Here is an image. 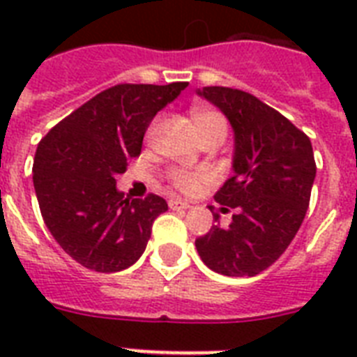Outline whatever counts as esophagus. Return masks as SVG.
Instances as JSON below:
<instances>
[{"instance_id":"esophagus-1","label":"esophagus","mask_w":357,"mask_h":357,"mask_svg":"<svg viewBox=\"0 0 357 357\" xmlns=\"http://www.w3.org/2000/svg\"><path fill=\"white\" fill-rule=\"evenodd\" d=\"M168 206H170V209H181V211L190 207L187 202L179 200V198H170V200H168Z\"/></svg>"}]
</instances>
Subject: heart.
<instances>
[{
  "label": "heart",
  "instance_id": "b5f03b06",
  "mask_svg": "<svg viewBox=\"0 0 357 357\" xmlns=\"http://www.w3.org/2000/svg\"><path fill=\"white\" fill-rule=\"evenodd\" d=\"M192 120H195V126L198 129L200 137H207V135L213 133H226V120L220 113L217 111H211V109H198L192 113ZM157 122H153L150 133H153L157 128ZM168 178L172 181V185L176 189L183 190V192H192L200 187L204 181L211 179V172L209 170H183V168H174L168 172Z\"/></svg>",
  "mask_w": 357,
  "mask_h": 357
}]
</instances>
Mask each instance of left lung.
<instances>
[{
  "label": "left lung",
  "mask_w": 357,
  "mask_h": 357,
  "mask_svg": "<svg viewBox=\"0 0 357 357\" xmlns=\"http://www.w3.org/2000/svg\"><path fill=\"white\" fill-rule=\"evenodd\" d=\"M198 94L234 128V176L215 200L235 215L228 228L217 224L196 238V250L218 274L255 276L287 250L304 222L317 174L311 140L248 92L204 86ZM213 218L218 220V213Z\"/></svg>",
  "instance_id": "8db88e82"
}]
</instances>
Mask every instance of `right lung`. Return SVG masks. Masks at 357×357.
Masks as SVG:
<instances>
[{
    "mask_svg": "<svg viewBox=\"0 0 357 357\" xmlns=\"http://www.w3.org/2000/svg\"><path fill=\"white\" fill-rule=\"evenodd\" d=\"M189 83L114 85L83 103L38 142L33 183L44 222L79 265L119 272L139 259L151 224L168 209L161 196L129 200L116 176L140 155L150 122Z\"/></svg>",
    "mask_w": 357,
    "mask_h": 357,
    "instance_id": "right-lung-1",
    "label": "right lung"
}]
</instances>
